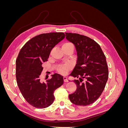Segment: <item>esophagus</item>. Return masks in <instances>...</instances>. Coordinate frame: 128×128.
<instances>
[{
  "mask_svg": "<svg viewBox=\"0 0 128 128\" xmlns=\"http://www.w3.org/2000/svg\"><path fill=\"white\" fill-rule=\"evenodd\" d=\"M64 82H68V80L67 78L66 77H65V76L64 77Z\"/></svg>",
  "mask_w": 128,
  "mask_h": 128,
  "instance_id": "esophagus-1",
  "label": "esophagus"
}]
</instances>
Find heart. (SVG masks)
I'll return each mask as SVG.
<instances>
[{
    "mask_svg": "<svg viewBox=\"0 0 128 128\" xmlns=\"http://www.w3.org/2000/svg\"><path fill=\"white\" fill-rule=\"evenodd\" d=\"M73 46V45L72 43H70V42H65V43H64L62 46ZM70 68H71L70 64H66L61 66L59 68V69H58V71H59L60 73L62 74H66L69 69H70Z\"/></svg>",
    "mask_w": 128,
    "mask_h": 128,
    "instance_id": "obj_1",
    "label": "heart"
}]
</instances>
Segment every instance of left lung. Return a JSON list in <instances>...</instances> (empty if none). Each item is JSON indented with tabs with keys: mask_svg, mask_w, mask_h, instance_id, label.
Instances as JSON below:
<instances>
[{
	"mask_svg": "<svg viewBox=\"0 0 128 128\" xmlns=\"http://www.w3.org/2000/svg\"><path fill=\"white\" fill-rule=\"evenodd\" d=\"M65 34L66 39L74 44L77 56L70 75L79 78L74 80L77 89L69 98L76 105H89L101 96L108 80L106 56L100 45L91 38L76 33Z\"/></svg>",
	"mask_w": 128,
	"mask_h": 128,
	"instance_id": "1",
	"label": "left lung"
}]
</instances>
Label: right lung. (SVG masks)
<instances>
[{
    "instance_id": "add662e5",
    "label": "right lung",
    "mask_w": 128,
    "mask_h": 128,
    "mask_svg": "<svg viewBox=\"0 0 128 128\" xmlns=\"http://www.w3.org/2000/svg\"><path fill=\"white\" fill-rule=\"evenodd\" d=\"M65 37L63 32L42 34L27 42L16 60V78L23 96L31 105L45 108L54 100V92L64 83L63 76L55 73L46 83L40 75L42 64L48 61L50 52Z\"/></svg>"
}]
</instances>
